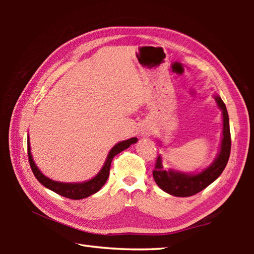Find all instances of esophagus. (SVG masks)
Wrapping results in <instances>:
<instances>
[{
	"label": "esophagus",
	"mask_w": 254,
	"mask_h": 254,
	"mask_svg": "<svg viewBox=\"0 0 254 254\" xmlns=\"http://www.w3.org/2000/svg\"><path fill=\"white\" fill-rule=\"evenodd\" d=\"M143 134H148V133H147V132H145V131H143Z\"/></svg>",
	"instance_id": "esophagus-1"
}]
</instances>
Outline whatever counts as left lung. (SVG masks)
I'll return each mask as SVG.
<instances>
[{"label":"left lung","instance_id":"8db88e82","mask_svg":"<svg viewBox=\"0 0 254 254\" xmlns=\"http://www.w3.org/2000/svg\"><path fill=\"white\" fill-rule=\"evenodd\" d=\"M214 100L222 111V140L215 160L199 173H183L176 169L165 170L161 156H159L153 170V179L156 184L167 194L176 197H188L197 194L220 177L229 161L231 152L230 121L226 106L222 98L215 94Z\"/></svg>","mask_w":254,"mask_h":254}]
</instances>
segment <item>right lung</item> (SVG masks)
Masks as SVG:
<instances>
[{"label":"right lung","instance_id":"add662e5","mask_svg":"<svg viewBox=\"0 0 254 254\" xmlns=\"http://www.w3.org/2000/svg\"><path fill=\"white\" fill-rule=\"evenodd\" d=\"M136 141H137V137H131V139L121 141V142L115 144L114 147L110 150L109 154H107L106 160L104 162V165H103L102 169L100 170V173H98L95 177H93L89 180H86V182H83V183L56 182V180L50 179L42 174L40 169L37 167L36 162H34L32 158L29 136H28V157H29L30 167H31L33 175L36 176L38 182H39L41 185H44L46 188L55 191L56 194L67 197V198L83 199V198H86V197H89L91 195L95 194V192H97L103 186H104L107 178H109L110 167L113 158L117 156L118 153L123 151V150L127 149L131 144L135 143Z\"/></svg>","mask_w":254,"mask_h":254}]
</instances>
